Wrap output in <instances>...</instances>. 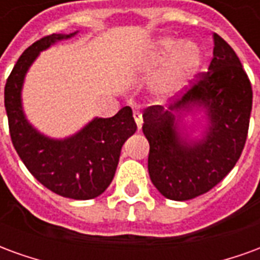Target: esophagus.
Returning a JSON list of instances; mask_svg holds the SVG:
<instances>
[{"mask_svg":"<svg viewBox=\"0 0 260 260\" xmlns=\"http://www.w3.org/2000/svg\"><path fill=\"white\" fill-rule=\"evenodd\" d=\"M134 118H135L136 126H138V129H141L142 124H143V119H142V113L139 111H134Z\"/></svg>","mask_w":260,"mask_h":260,"instance_id":"esophagus-1","label":"esophagus"}]
</instances>
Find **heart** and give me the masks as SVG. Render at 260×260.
Segmentation results:
<instances>
[{"label": "heart", "mask_w": 260, "mask_h": 260, "mask_svg": "<svg viewBox=\"0 0 260 260\" xmlns=\"http://www.w3.org/2000/svg\"><path fill=\"white\" fill-rule=\"evenodd\" d=\"M201 62L202 51L196 43L161 36L143 51L134 65V71L139 75H149L167 65L152 85L153 96L160 102H167L181 93L186 79L198 71Z\"/></svg>", "instance_id": "1"}]
</instances>
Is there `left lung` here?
Segmentation results:
<instances>
[{"label": "left lung", "instance_id": "obj_1", "mask_svg": "<svg viewBox=\"0 0 260 260\" xmlns=\"http://www.w3.org/2000/svg\"><path fill=\"white\" fill-rule=\"evenodd\" d=\"M213 43L212 62L201 80L169 110L153 106L143 114L149 175L171 201L210 191L234 169L245 145L251 82L229 43L216 33Z\"/></svg>", "mask_w": 260, "mask_h": 260}]
</instances>
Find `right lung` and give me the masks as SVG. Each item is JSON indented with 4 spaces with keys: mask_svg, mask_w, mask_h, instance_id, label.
I'll use <instances>...</instances> for the list:
<instances>
[{
    "mask_svg": "<svg viewBox=\"0 0 260 260\" xmlns=\"http://www.w3.org/2000/svg\"><path fill=\"white\" fill-rule=\"evenodd\" d=\"M78 33L51 35L26 48L9 75L4 97L11 139L31 175L64 198L89 201L111 184L121 149L135 134L131 107L121 108L111 118L94 117L74 135L51 138L27 119L22 102L26 75L40 53Z\"/></svg>",
    "mask_w": 260,
    "mask_h": 260,
    "instance_id": "add662e5",
    "label": "right lung"
}]
</instances>
